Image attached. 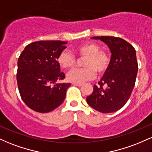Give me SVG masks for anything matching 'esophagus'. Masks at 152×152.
<instances>
[{"instance_id":"34e87169","label":"esophagus","mask_w":152,"mask_h":152,"mask_svg":"<svg viewBox=\"0 0 152 152\" xmlns=\"http://www.w3.org/2000/svg\"><path fill=\"white\" fill-rule=\"evenodd\" d=\"M72 84L74 85V86H82V84H83V83H73Z\"/></svg>"}]
</instances>
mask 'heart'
Wrapping results in <instances>:
<instances>
[{"label":"heart","mask_w":152,"mask_h":152,"mask_svg":"<svg viewBox=\"0 0 152 152\" xmlns=\"http://www.w3.org/2000/svg\"><path fill=\"white\" fill-rule=\"evenodd\" d=\"M75 52L81 57H85L82 69H75L66 75L67 80L73 83H83L95 77L96 71L103 74L107 70L110 64V57L106 52L100 50L96 43H85L78 46ZM58 63L63 69L72 68L76 63V58L69 50H63L58 57Z\"/></svg>","instance_id":"1"}]
</instances>
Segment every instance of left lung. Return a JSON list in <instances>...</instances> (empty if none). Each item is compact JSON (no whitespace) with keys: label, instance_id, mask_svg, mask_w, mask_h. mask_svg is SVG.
<instances>
[{"label":"left lung","instance_id":"left-lung-1","mask_svg":"<svg viewBox=\"0 0 152 152\" xmlns=\"http://www.w3.org/2000/svg\"><path fill=\"white\" fill-rule=\"evenodd\" d=\"M107 45L111 56L107 70L94 85V91L86 97L91 107L99 112L113 113L121 109L129 99L138 71L137 54L130 43L114 36H95ZM105 85L106 88H103Z\"/></svg>","mask_w":152,"mask_h":152}]
</instances>
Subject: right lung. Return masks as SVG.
<instances>
[{
  "label": "right lung",
  "instance_id": "obj_1",
  "mask_svg": "<svg viewBox=\"0 0 152 152\" xmlns=\"http://www.w3.org/2000/svg\"><path fill=\"white\" fill-rule=\"evenodd\" d=\"M66 41H41L26 46L18 61L17 83L20 96L30 109L48 113L56 109L66 97L70 83L64 79L58 57Z\"/></svg>",
  "mask_w": 152,
  "mask_h": 152
}]
</instances>
